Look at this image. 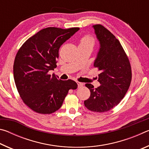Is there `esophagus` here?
Returning <instances> with one entry per match:
<instances>
[{
    "label": "esophagus",
    "mask_w": 149,
    "mask_h": 149,
    "mask_svg": "<svg viewBox=\"0 0 149 149\" xmlns=\"http://www.w3.org/2000/svg\"><path fill=\"white\" fill-rule=\"evenodd\" d=\"M77 85H78V87H83L84 86V84H83V83H81V82H77Z\"/></svg>",
    "instance_id": "1"
}]
</instances>
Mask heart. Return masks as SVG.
<instances>
[{
	"mask_svg": "<svg viewBox=\"0 0 149 149\" xmlns=\"http://www.w3.org/2000/svg\"><path fill=\"white\" fill-rule=\"evenodd\" d=\"M94 39L90 35H85L84 37H82L80 41L79 45H94Z\"/></svg>",
	"mask_w": 149,
	"mask_h": 149,
	"instance_id": "heart-1",
	"label": "heart"
}]
</instances>
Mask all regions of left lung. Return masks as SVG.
I'll return each instance as SVG.
<instances>
[{
	"mask_svg": "<svg viewBox=\"0 0 149 149\" xmlns=\"http://www.w3.org/2000/svg\"><path fill=\"white\" fill-rule=\"evenodd\" d=\"M93 27L100 47L94 67L100 72L97 88L86 84L90 90L89 99L85 107L91 111L104 112L119 104L129 89L132 81V68L129 59L120 41L112 33L101 25Z\"/></svg>",
	"mask_w": 149,
	"mask_h": 149,
	"instance_id": "left-lung-1",
	"label": "left lung"
}]
</instances>
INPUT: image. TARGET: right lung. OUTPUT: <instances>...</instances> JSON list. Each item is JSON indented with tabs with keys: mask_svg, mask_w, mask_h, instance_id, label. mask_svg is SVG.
I'll use <instances>...</instances> for the list:
<instances>
[{
	"mask_svg": "<svg viewBox=\"0 0 149 149\" xmlns=\"http://www.w3.org/2000/svg\"><path fill=\"white\" fill-rule=\"evenodd\" d=\"M79 29L45 28L27 39L17 52L13 67L15 84L24 102L35 112H54L68 91L77 88L74 81H62L49 72L57 66L60 46Z\"/></svg>",
	"mask_w": 149,
	"mask_h": 149,
	"instance_id": "obj_1",
	"label": "right lung"
}]
</instances>
